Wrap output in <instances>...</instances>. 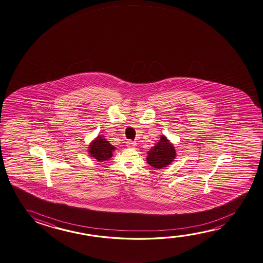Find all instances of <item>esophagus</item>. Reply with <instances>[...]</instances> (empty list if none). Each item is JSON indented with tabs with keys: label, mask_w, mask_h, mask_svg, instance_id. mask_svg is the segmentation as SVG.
<instances>
[{
	"label": "esophagus",
	"mask_w": 263,
	"mask_h": 263,
	"mask_svg": "<svg viewBox=\"0 0 263 263\" xmlns=\"http://www.w3.org/2000/svg\"><path fill=\"white\" fill-rule=\"evenodd\" d=\"M126 146L127 147H135V146H137V143L134 142V141H127Z\"/></svg>",
	"instance_id": "1"
}]
</instances>
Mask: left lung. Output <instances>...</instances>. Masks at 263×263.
<instances>
[{
    "mask_svg": "<svg viewBox=\"0 0 263 263\" xmlns=\"http://www.w3.org/2000/svg\"><path fill=\"white\" fill-rule=\"evenodd\" d=\"M176 159V151L166 136H160L159 142L147 151L146 162L156 170L165 168Z\"/></svg>",
    "mask_w": 263,
    "mask_h": 263,
    "instance_id": "8db88e82",
    "label": "left lung"
}]
</instances>
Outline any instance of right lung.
Listing matches in <instances>:
<instances>
[{"label": "right lung", "mask_w": 263, "mask_h": 263, "mask_svg": "<svg viewBox=\"0 0 263 263\" xmlns=\"http://www.w3.org/2000/svg\"><path fill=\"white\" fill-rule=\"evenodd\" d=\"M88 153L95 160L103 162L111 159L112 151H116V146H112L103 136H97L88 146Z\"/></svg>", "instance_id": "1"}]
</instances>
